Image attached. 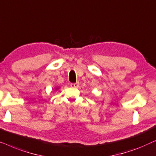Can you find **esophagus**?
Segmentation results:
<instances>
[{"label":"esophagus","instance_id":"obj_1","mask_svg":"<svg viewBox=\"0 0 156 156\" xmlns=\"http://www.w3.org/2000/svg\"><path fill=\"white\" fill-rule=\"evenodd\" d=\"M71 86L72 87H78L79 86V83H71Z\"/></svg>","mask_w":156,"mask_h":156}]
</instances>
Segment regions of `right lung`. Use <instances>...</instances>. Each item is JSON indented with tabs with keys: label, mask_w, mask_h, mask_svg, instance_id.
Here are the masks:
<instances>
[{
	"label": "right lung",
	"mask_w": 156,
	"mask_h": 156,
	"mask_svg": "<svg viewBox=\"0 0 156 156\" xmlns=\"http://www.w3.org/2000/svg\"><path fill=\"white\" fill-rule=\"evenodd\" d=\"M54 89H55V90H58L59 89V87H54Z\"/></svg>",
	"instance_id": "add662e5"
}]
</instances>
